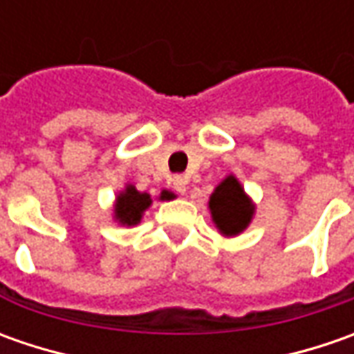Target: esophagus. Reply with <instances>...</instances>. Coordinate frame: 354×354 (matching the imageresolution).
Returning <instances> with one entry per match:
<instances>
[{"mask_svg": "<svg viewBox=\"0 0 354 354\" xmlns=\"http://www.w3.org/2000/svg\"><path fill=\"white\" fill-rule=\"evenodd\" d=\"M173 189H175L177 193L185 195V193H187V177H183V175L173 177Z\"/></svg>", "mask_w": 354, "mask_h": 354, "instance_id": "34e87169", "label": "esophagus"}]
</instances>
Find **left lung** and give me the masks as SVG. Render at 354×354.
<instances>
[{
  "label": "left lung",
  "instance_id": "8db88e82",
  "mask_svg": "<svg viewBox=\"0 0 354 354\" xmlns=\"http://www.w3.org/2000/svg\"><path fill=\"white\" fill-rule=\"evenodd\" d=\"M209 211L218 232L230 238L238 236L248 228L256 212V205L246 195L240 181L230 173L214 187L209 198Z\"/></svg>",
  "mask_w": 354,
  "mask_h": 354
}]
</instances>
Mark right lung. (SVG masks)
I'll list each match as a JSON object with an SVG mask.
<instances>
[{
    "label": "right lung",
    "mask_w": 354,
    "mask_h": 354,
    "mask_svg": "<svg viewBox=\"0 0 354 354\" xmlns=\"http://www.w3.org/2000/svg\"><path fill=\"white\" fill-rule=\"evenodd\" d=\"M159 201H171L175 198V193L163 189L159 193ZM151 195L138 191L131 183H128L120 193H118L116 203H114V221L122 226H136L142 223L143 212L151 207Z\"/></svg>",
    "instance_id": "right-lung-1"
}]
</instances>
